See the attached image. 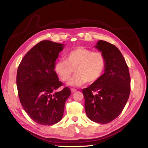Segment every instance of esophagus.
Instances as JSON below:
<instances>
[{
  "label": "esophagus",
  "mask_w": 148,
  "mask_h": 148,
  "mask_svg": "<svg viewBox=\"0 0 148 148\" xmlns=\"http://www.w3.org/2000/svg\"><path fill=\"white\" fill-rule=\"evenodd\" d=\"M71 90L72 92H76V91H77V90L75 89V88H71Z\"/></svg>",
  "instance_id": "esophagus-1"
}]
</instances>
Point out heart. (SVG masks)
Returning <instances> with one entry per match:
<instances>
[{"label": "heart", "instance_id": "1", "mask_svg": "<svg viewBox=\"0 0 148 148\" xmlns=\"http://www.w3.org/2000/svg\"><path fill=\"white\" fill-rule=\"evenodd\" d=\"M106 60L101 52L77 48L69 51L66 60H60L55 65V71L62 81L70 79L75 69L76 75L69 81L72 86H80L95 82L104 72Z\"/></svg>", "mask_w": 148, "mask_h": 148}]
</instances>
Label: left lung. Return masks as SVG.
<instances>
[{"instance_id":"1","label":"left lung","mask_w":148,"mask_h":148,"mask_svg":"<svg viewBox=\"0 0 148 148\" xmlns=\"http://www.w3.org/2000/svg\"><path fill=\"white\" fill-rule=\"evenodd\" d=\"M95 48L104 55V74L83 89L84 109L90 120L106 124L114 120L123 110L130 92V76L125 60L117 47L99 40Z\"/></svg>"}]
</instances>
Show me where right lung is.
Here are the masks:
<instances>
[{
	"label": "right lung",
	"instance_id": "1",
	"mask_svg": "<svg viewBox=\"0 0 148 148\" xmlns=\"http://www.w3.org/2000/svg\"><path fill=\"white\" fill-rule=\"evenodd\" d=\"M64 45L42 40L21 60L16 75L21 104L29 117L38 124L52 125L61 120L71 90L58 80L55 65Z\"/></svg>",
	"mask_w": 148,
	"mask_h": 148
}]
</instances>
